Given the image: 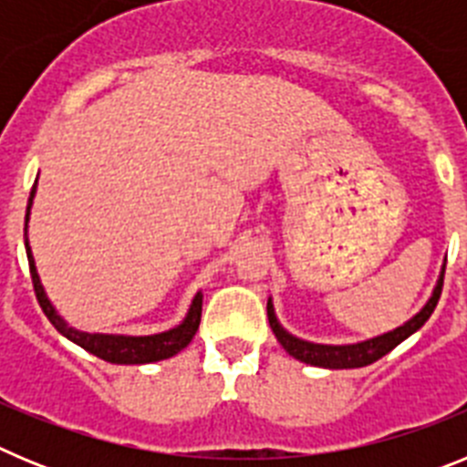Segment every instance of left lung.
Masks as SVG:
<instances>
[{"label":"left lung","mask_w":467,"mask_h":467,"mask_svg":"<svg viewBox=\"0 0 467 467\" xmlns=\"http://www.w3.org/2000/svg\"><path fill=\"white\" fill-rule=\"evenodd\" d=\"M442 285H444V269L440 274V280H437L435 290H432V296L428 299V304L416 313L411 320L402 325V327L393 329V332H386L381 337H374V339L360 341V344H348V346H327V344H311V341L296 339L292 337L287 329L280 327L278 317L274 313V304H266V313H269V325L274 329L275 339L280 341L287 353L292 358H296L299 362H306V365L313 367H325V369H356V367H367L377 362L379 358H383L386 353L395 348L398 344H402L407 337L420 329L426 325L428 317L435 311L437 301H440V295H442Z\"/></svg>","instance_id":"left-lung-1"}]
</instances>
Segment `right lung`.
<instances>
[{
    "label": "right lung",
    "mask_w": 467,
    "mask_h": 467,
    "mask_svg": "<svg viewBox=\"0 0 467 467\" xmlns=\"http://www.w3.org/2000/svg\"><path fill=\"white\" fill-rule=\"evenodd\" d=\"M36 182L30 192V201H27V214H25V250H27V262H30V275L32 285H35V295L39 301L44 316L51 320L53 327L57 332L67 337L69 341H74L77 346H81L84 350L98 356L105 362H114V365H147V362H159L166 360V358L177 356L180 350L187 348L189 341L193 339L196 334L198 323H201V308H203V295L198 292L192 301V308H189L187 317L182 320V325H177L175 329H168V332L151 334V337H123V334H88L79 332V329L69 327L63 317L57 316L56 308L51 306L47 292L41 287V280L36 275L35 257H32L30 243H27V220H30V208L32 198H35Z\"/></svg>",
    "instance_id": "1"
}]
</instances>
